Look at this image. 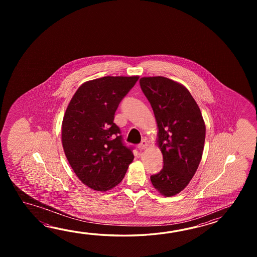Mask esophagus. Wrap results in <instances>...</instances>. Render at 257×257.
Wrapping results in <instances>:
<instances>
[{"label":"esophagus","mask_w":257,"mask_h":257,"mask_svg":"<svg viewBox=\"0 0 257 257\" xmlns=\"http://www.w3.org/2000/svg\"><path fill=\"white\" fill-rule=\"evenodd\" d=\"M148 147V142L146 140H143L140 144H139V149L142 151V150H145Z\"/></svg>","instance_id":"obj_1"}]
</instances>
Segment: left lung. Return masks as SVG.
Here are the masks:
<instances>
[{"instance_id": "obj_1", "label": "left lung", "mask_w": 257, "mask_h": 257, "mask_svg": "<svg viewBox=\"0 0 257 257\" xmlns=\"http://www.w3.org/2000/svg\"><path fill=\"white\" fill-rule=\"evenodd\" d=\"M140 84L153 107L157 145L164 159L163 169L151 181L161 195L172 197L184 190L197 172L205 143V122L183 84L163 76L142 77Z\"/></svg>"}]
</instances>
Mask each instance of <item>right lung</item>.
<instances>
[{
  "label": "right lung",
  "instance_id": "add662e5",
  "mask_svg": "<svg viewBox=\"0 0 257 257\" xmlns=\"http://www.w3.org/2000/svg\"><path fill=\"white\" fill-rule=\"evenodd\" d=\"M139 76H105L82 83L62 120L61 142L77 177L96 191H107L124 178L134 155L114 123L115 110Z\"/></svg>",
  "mask_w": 257,
  "mask_h": 257
}]
</instances>
